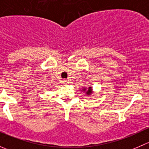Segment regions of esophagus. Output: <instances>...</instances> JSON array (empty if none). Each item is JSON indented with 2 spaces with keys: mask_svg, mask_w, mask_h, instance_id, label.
Wrapping results in <instances>:
<instances>
[{
  "mask_svg": "<svg viewBox=\"0 0 149 149\" xmlns=\"http://www.w3.org/2000/svg\"><path fill=\"white\" fill-rule=\"evenodd\" d=\"M63 84L64 85H68V84H69V82L68 80H63Z\"/></svg>",
  "mask_w": 149,
  "mask_h": 149,
  "instance_id": "obj_1",
  "label": "esophagus"
}]
</instances>
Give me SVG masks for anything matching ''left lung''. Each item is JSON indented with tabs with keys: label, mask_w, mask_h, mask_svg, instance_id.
<instances>
[{
	"label": "left lung",
	"mask_w": 149,
	"mask_h": 149,
	"mask_svg": "<svg viewBox=\"0 0 149 149\" xmlns=\"http://www.w3.org/2000/svg\"><path fill=\"white\" fill-rule=\"evenodd\" d=\"M81 91H84V92L86 93V94L87 96L91 95V94H92V92H93V91H92V87H91V86L88 87V88H87V89H86V88H82Z\"/></svg>",
	"instance_id": "left-lung-1"
}]
</instances>
